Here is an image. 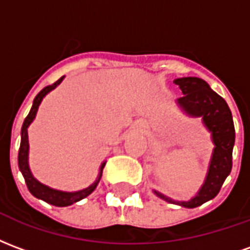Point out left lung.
I'll return each mask as SVG.
<instances>
[{"label": "left lung", "instance_id": "left-lung-1", "mask_svg": "<svg viewBox=\"0 0 250 250\" xmlns=\"http://www.w3.org/2000/svg\"><path fill=\"white\" fill-rule=\"evenodd\" d=\"M174 83L184 93V96L179 98L177 103L190 116L202 118L205 127L211 132L214 148L204 185L201 186L195 197L188 201H174L162 193H154L170 204L193 209L214 198L220 193L221 186L225 182L226 177L230 174L231 152L234 146L236 131L229 105L205 80L199 77H181L175 79Z\"/></svg>", "mask_w": 250, "mask_h": 250}]
</instances>
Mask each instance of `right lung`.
<instances>
[{"label":"right lung","mask_w":250,"mask_h":250,"mask_svg":"<svg viewBox=\"0 0 250 250\" xmlns=\"http://www.w3.org/2000/svg\"><path fill=\"white\" fill-rule=\"evenodd\" d=\"M64 76L60 77L56 83H53L52 85H48L44 89H41L40 92L37 93V96L33 100V105L30 108L29 114L25 118L24 125H22V128H21V145H20L19 150V167L20 171L24 175L25 182H26V186L29 188V191L36 198L42 199L48 204L53 205V206H69V205L75 204L80 199L85 198L89 194L92 193L93 190L98 186L99 181L102 178V174H103V168L105 162L102 163L100 166V170H99V175L96 181L93 182L91 186L83 188V190H79V191H73V193H69V191H62V190H56V188H52L46 185H42L41 182H39L37 179L33 177V174L30 171L29 163H28V155H29V141H28V127L30 125V123L35 120L36 114H37V109H39V105H40L41 100L45 98L46 93H49L52 89L55 88L62 82Z\"/></svg>","instance_id":"add662e5"}]
</instances>
